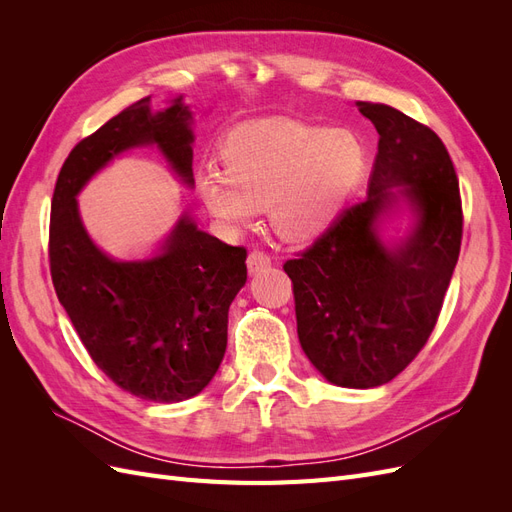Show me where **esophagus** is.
<instances>
[{
	"label": "esophagus",
	"mask_w": 512,
	"mask_h": 512,
	"mask_svg": "<svg viewBox=\"0 0 512 512\" xmlns=\"http://www.w3.org/2000/svg\"><path fill=\"white\" fill-rule=\"evenodd\" d=\"M269 267H271V258L265 252L254 250L250 252V256H247V271H250V275H256Z\"/></svg>",
	"instance_id": "1"
}]
</instances>
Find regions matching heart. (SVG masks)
<instances>
[{
    "instance_id": "1",
    "label": "heart",
    "mask_w": 512,
    "mask_h": 512,
    "mask_svg": "<svg viewBox=\"0 0 512 512\" xmlns=\"http://www.w3.org/2000/svg\"><path fill=\"white\" fill-rule=\"evenodd\" d=\"M224 168L196 170V192L230 228L254 224L271 211V224L288 243H312L346 209L361 183L367 156L350 132L292 119L245 123L220 145Z\"/></svg>"
}]
</instances>
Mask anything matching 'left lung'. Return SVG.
I'll list each match as a JSON object with an SVG mask.
<instances>
[{
	"mask_svg": "<svg viewBox=\"0 0 512 512\" xmlns=\"http://www.w3.org/2000/svg\"><path fill=\"white\" fill-rule=\"evenodd\" d=\"M380 141L367 198L284 271L292 280L303 352L331 384L374 389L421 352L459 258V181L440 136L393 106L356 102ZM411 213L404 238L381 226Z\"/></svg>",
	"mask_w": 512,
	"mask_h": 512,
	"instance_id": "8db88e82",
	"label": "left lung"
}]
</instances>
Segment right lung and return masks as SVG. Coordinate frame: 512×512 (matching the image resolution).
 <instances>
[{"instance_id":"obj_1","label":"right lung","mask_w":512,"mask_h":512,"mask_svg":"<svg viewBox=\"0 0 512 512\" xmlns=\"http://www.w3.org/2000/svg\"><path fill=\"white\" fill-rule=\"evenodd\" d=\"M192 121L181 96L158 113L151 98L138 100L70 151L51 203L59 303L104 374L156 404L198 395L218 371L228 307L247 280V252L207 235L185 211L156 256L115 260L87 235L76 196L119 153L149 145L192 188Z\"/></svg>"}]
</instances>
